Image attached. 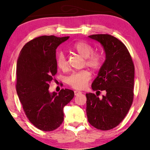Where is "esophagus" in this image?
Returning <instances> with one entry per match:
<instances>
[{
    "label": "esophagus",
    "instance_id": "34e87169",
    "mask_svg": "<svg viewBox=\"0 0 150 150\" xmlns=\"http://www.w3.org/2000/svg\"><path fill=\"white\" fill-rule=\"evenodd\" d=\"M82 93L80 91H78V90H76V91H74V95L75 96H79L80 95V94H81Z\"/></svg>",
    "mask_w": 150,
    "mask_h": 150
}]
</instances>
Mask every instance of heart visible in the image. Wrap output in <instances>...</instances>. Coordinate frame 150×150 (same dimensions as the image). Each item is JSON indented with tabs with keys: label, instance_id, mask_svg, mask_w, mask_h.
<instances>
[{
	"label": "heart",
	"instance_id": "b5f03b06",
	"mask_svg": "<svg viewBox=\"0 0 150 150\" xmlns=\"http://www.w3.org/2000/svg\"><path fill=\"white\" fill-rule=\"evenodd\" d=\"M71 50L80 56L85 59V64L93 69H99L102 65L103 56L100 52H93V48L91 45L83 41L74 43L71 46ZM57 66L63 71L68 68L67 61L64 53L61 52L57 57ZM91 73L87 70H82L73 73L67 78V82L71 87L76 89H83L91 79Z\"/></svg>",
	"mask_w": 150,
	"mask_h": 150
}]
</instances>
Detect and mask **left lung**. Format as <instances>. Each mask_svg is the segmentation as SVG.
Instances as JSON below:
<instances>
[{
    "label": "left lung",
    "instance_id": "8db88e82",
    "mask_svg": "<svg viewBox=\"0 0 150 150\" xmlns=\"http://www.w3.org/2000/svg\"><path fill=\"white\" fill-rule=\"evenodd\" d=\"M89 38L101 44L106 59L91 84L96 95L86 93L88 122L96 128L108 130L122 122L132 105L134 66L128 49L117 38L108 34ZM100 91H106L102 98L97 96Z\"/></svg>",
    "mask_w": 150,
    "mask_h": 150
}]
</instances>
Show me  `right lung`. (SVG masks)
<instances>
[{"label":"right lung","instance_id":"add662e5","mask_svg":"<svg viewBox=\"0 0 150 150\" xmlns=\"http://www.w3.org/2000/svg\"><path fill=\"white\" fill-rule=\"evenodd\" d=\"M69 37L40 36L24 45L17 61L16 91L30 123L43 131H52L63 123V108L74 92L62 89L49 91V83L57 72L56 49Z\"/></svg>","mask_w":150,"mask_h":150}]
</instances>
